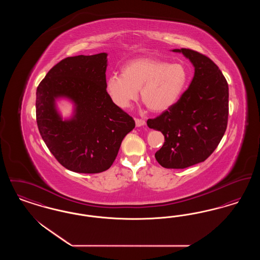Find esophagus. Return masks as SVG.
<instances>
[{"mask_svg":"<svg viewBox=\"0 0 260 260\" xmlns=\"http://www.w3.org/2000/svg\"><path fill=\"white\" fill-rule=\"evenodd\" d=\"M136 126H141V125H144L145 124V121L143 119H136Z\"/></svg>","mask_w":260,"mask_h":260,"instance_id":"34e87169","label":"esophagus"}]
</instances>
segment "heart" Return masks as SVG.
<instances>
[{
  "label": "heart",
  "mask_w": 260,
  "mask_h": 260,
  "mask_svg": "<svg viewBox=\"0 0 260 260\" xmlns=\"http://www.w3.org/2000/svg\"><path fill=\"white\" fill-rule=\"evenodd\" d=\"M189 73L182 63H169L157 58H137L127 62L122 75L112 74L105 87L113 103L128 108L140 90L141 101L152 112L170 109L185 90Z\"/></svg>",
  "instance_id": "b5f03b06"
}]
</instances>
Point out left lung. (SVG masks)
I'll list each match as a JSON object with an SVG mask.
<instances>
[{"instance_id":"1","label":"left lung","mask_w":260,"mask_h":260,"mask_svg":"<svg viewBox=\"0 0 260 260\" xmlns=\"http://www.w3.org/2000/svg\"><path fill=\"white\" fill-rule=\"evenodd\" d=\"M181 52L195 73L189 87L170 109L147 121L165 142L155 158L166 169H185L207 160L218 146L228 122V84L218 66L190 49Z\"/></svg>"}]
</instances>
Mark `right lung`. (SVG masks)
Returning a JSON list of instances; mask_svg holds the SVG:
<instances>
[{
  "mask_svg": "<svg viewBox=\"0 0 260 260\" xmlns=\"http://www.w3.org/2000/svg\"><path fill=\"white\" fill-rule=\"evenodd\" d=\"M107 53L66 57L42 80L36 92L40 135L64 168L99 173L115 161L121 143L136 123L110 99L106 87ZM70 99L75 115L62 120L55 100Z\"/></svg>",
  "mask_w": 260,
  "mask_h": 260,
  "instance_id": "obj_1",
  "label": "right lung"
}]
</instances>
